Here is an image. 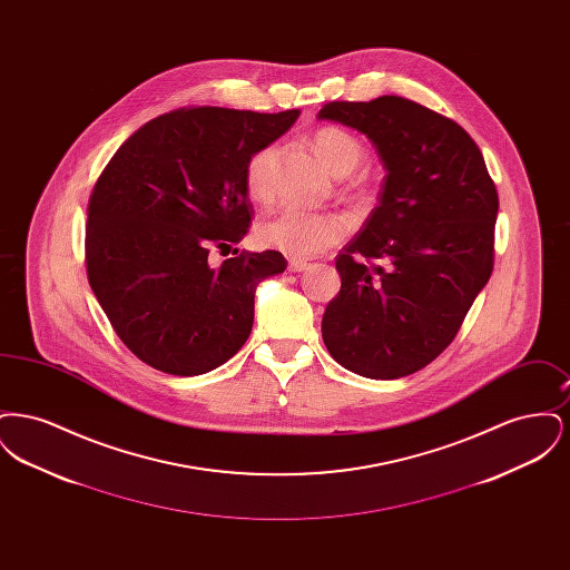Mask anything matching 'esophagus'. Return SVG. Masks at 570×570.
Returning a JSON list of instances; mask_svg holds the SVG:
<instances>
[{
  "label": "esophagus",
  "mask_w": 570,
  "mask_h": 570,
  "mask_svg": "<svg viewBox=\"0 0 570 570\" xmlns=\"http://www.w3.org/2000/svg\"><path fill=\"white\" fill-rule=\"evenodd\" d=\"M312 265L309 263H305V261H297V258H293L291 263H288V272L301 273L307 272Z\"/></svg>",
  "instance_id": "1"
}]
</instances>
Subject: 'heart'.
I'll return each instance as SVG.
<instances>
[{"label":"heart","mask_w":570,"mask_h":570,"mask_svg":"<svg viewBox=\"0 0 570 570\" xmlns=\"http://www.w3.org/2000/svg\"><path fill=\"white\" fill-rule=\"evenodd\" d=\"M314 147L335 177H346L363 160V145L344 128H323L314 136ZM282 145L267 142L258 147L245 163V188L258 203H269L275 196ZM348 233V224L340 214H309L284 209L265 217L256 226L258 242L293 258H314L340 244Z\"/></svg>","instance_id":"1"}]
</instances>
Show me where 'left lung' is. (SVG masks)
Segmentation results:
<instances>
[{
	"mask_svg": "<svg viewBox=\"0 0 570 570\" xmlns=\"http://www.w3.org/2000/svg\"><path fill=\"white\" fill-rule=\"evenodd\" d=\"M318 119L363 132L386 168L379 207L335 258L326 351L358 376L402 379L455 340L488 284L498 191L470 135L419 102H328Z\"/></svg>",
	"mask_w": 570,
	"mask_h": 570,
	"instance_id": "8db88e82",
	"label": "left lung"
}]
</instances>
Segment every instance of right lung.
Masks as SVG:
<instances>
[{
	"label": "right lung",
	"instance_id": "add662e5",
	"mask_svg": "<svg viewBox=\"0 0 570 570\" xmlns=\"http://www.w3.org/2000/svg\"><path fill=\"white\" fill-rule=\"evenodd\" d=\"M298 110L190 107L138 128L110 158L87 205V279L119 340L147 365L198 376L239 353L256 286L286 269L275 252L209 267L212 247L252 224L245 163Z\"/></svg>",
	"mask_w": 570,
	"mask_h": 570
}]
</instances>
